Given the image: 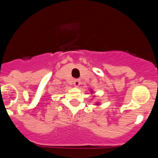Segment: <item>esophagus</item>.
Wrapping results in <instances>:
<instances>
[{"label": "esophagus", "mask_w": 158, "mask_h": 158, "mask_svg": "<svg viewBox=\"0 0 158 158\" xmlns=\"http://www.w3.org/2000/svg\"><path fill=\"white\" fill-rule=\"evenodd\" d=\"M80 84H81V81L79 79H75V80L73 81V85H74L76 87H77V86L80 85Z\"/></svg>", "instance_id": "obj_1"}]
</instances>
